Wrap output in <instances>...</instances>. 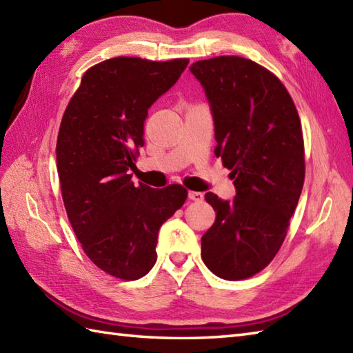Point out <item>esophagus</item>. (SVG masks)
Listing matches in <instances>:
<instances>
[{"label": "esophagus", "mask_w": 353, "mask_h": 353, "mask_svg": "<svg viewBox=\"0 0 353 353\" xmlns=\"http://www.w3.org/2000/svg\"><path fill=\"white\" fill-rule=\"evenodd\" d=\"M188 199L192 200V201H201L205 199L203 192H199V191H190L188 192Z\"/></svg>", "instance_id": "34e87169"}]
</instances>
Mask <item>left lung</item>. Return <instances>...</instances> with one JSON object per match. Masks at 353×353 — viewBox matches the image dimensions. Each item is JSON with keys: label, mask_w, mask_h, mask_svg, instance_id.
<instances>
[{"label": "left lung", "mask_w": 353, "mask_h": 353, "mask_svg": "<svg viewBox=\"0 0 353 353\" xmlns=\"http://www.w3.org/2000/svg\"><path fill=\"white\" fill-rule=\"evenodd\" d=\"M191 72L211 103L215 156L236 190L232 201L206 192L216 216L201 236V259L221 279H247L279 252L301 197V118L282 81L250 59H206L192 63Z\"/></svg>", "instance_id": "obj_1"}]
</instances>
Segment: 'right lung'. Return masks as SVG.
Wrapping results in <instances>:
<instances>
[{"instance_id": "obj_1", "label": "right lung", "mask_w": 353, "mask_h": 353, "mask_svg": "<svg viewBox=\"0 0 353 353\" xmlns=\"http://www.w3.org/2000/svg\"><path fill=\"white\" fill-rule=\"evenodd\" d=\"M190 59L114 57L81 77L62 117L56 162L66 215L81 249L118 279L137 281L156 262L159 228L188 197L132 182L148 108L176 83Z\"/></svg>"}]
</instances>
